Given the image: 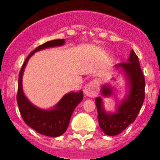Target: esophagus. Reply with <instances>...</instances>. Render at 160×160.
<instances>
[{
  "label": "esophagus",
  "instance_id": "1",
  "mask_svg": "<svg viewBox=\"0 0 160 160\" xmlns=\"http://www.w3.org/2000/svg\"><path fill=\"white\" fill-rule=\"evenodd\" d=\"M98 92H99V87H98V83L96 80L90 81L85 86L84 93L88 97H96L98 94Z\"/></svg>",
  "mask_w": 160,
  "mask_h": 160
}]
</instances>
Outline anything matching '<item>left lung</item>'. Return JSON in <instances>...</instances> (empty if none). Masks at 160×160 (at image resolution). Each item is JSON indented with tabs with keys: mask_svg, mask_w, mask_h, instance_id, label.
Here are the masks:
<instances>
[{
	"mask_svg": "<svg viewBox=\"0 0 160 160\" xmlns=\"http://www.w3.org/2000/svg\"><path fill=\"white\" fill-rule=\"evenodd\" d=\"M117 66L122 68L129 79L131 90L128 98L120 104L117 112L111 114L103 110L101 98H95L98 124L107 135H118L135 122L145 98V78L138 56L134 50H131L128 62L119 63ZM111 93V89L107 86L102 89L103 95L107 96Z\"/></svg>",
	"mask_w": 160,
	"mask_h": 160,
	"instance_id": "1",
	"label": "left lung"
}]
</instances>
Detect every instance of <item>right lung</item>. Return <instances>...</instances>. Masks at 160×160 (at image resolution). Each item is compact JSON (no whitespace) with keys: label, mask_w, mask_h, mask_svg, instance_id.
Wrapping results in <instances>:
<instances>
[{"label":"right lung","mask_w":160,"mask_h":160,"mask_svg":"<svg viewBox=\"0 0 160 160\" xmlns=\"http://www.w3.org/2000/svg\"><path fill=\"white\" fill-rule=\"evenodd\" d=\"M65 43L64 39L49 41L38 46L32 50L25 59L21 69L18 76V87L17 94V102L19 107L20 113L23 118L24 122L29 127L40 133L42 135L50 137L60 136L66 131L68 125L70 123V118L75 107L83 99V93H70L64 96L61 99L54 109L49 111H44L37 108L29 102L22 90V79L24 68L27 63L29 58L33 53L53 46H62Z\"/></svg>","instance_id":"add662e5"}]
</instances>
